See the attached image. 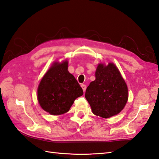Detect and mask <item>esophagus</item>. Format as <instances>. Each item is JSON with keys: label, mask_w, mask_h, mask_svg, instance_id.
<instances>
[{"label": "esophagus", "mask_w": 159, "mask_h": 159, "mask_svg": "<svg viewBox=\"0 0 159 159\" xmlns=\"http://www.w3.org/2000/svg\"><path fill=\"white\" fill-rule=\"evenodd\" d=\"M81 87H82V88L83 91L85 92L86 91V85H84V84H82V85H81Z\"/></svg>", "instance_id": "34e87169"}]
</instances>
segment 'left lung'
<instances>
[{"mask_svg":"<svg viewBox=\"0 0 159 159\" xmlns=\"http://www.w3.org/2000/svg\"><path fill=\"white\" fill-rule=\"evenodd\" d=\"M85 98L93 114L104 119L124 108L128 99V86L114 63L98 64L95 80L87 87Z\"/></svg>","mask_w":159,"mask_h":159,"instance_id":"obj_1","label":"left lung"}]
</instances>
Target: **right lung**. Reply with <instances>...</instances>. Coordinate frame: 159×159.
Masks as SVG:
<instances>
[{
	"label": "right lung",
	"instance_id": "1",
	"mask_svg": "<svg viewBox=\"0 0 159 159\" xmlns=\"http://www.w3.org/2000/svg\"><path fill=\"white\" fill-rule=\"evenodd\" d=\"M69 61H55L42 77L37 90L39 104L51 115L69 111L74 101L83 95V90L68 70Z\"/></svg>",
	"mask_w": 159,
	"mask_h": 159
}]
</instances>
